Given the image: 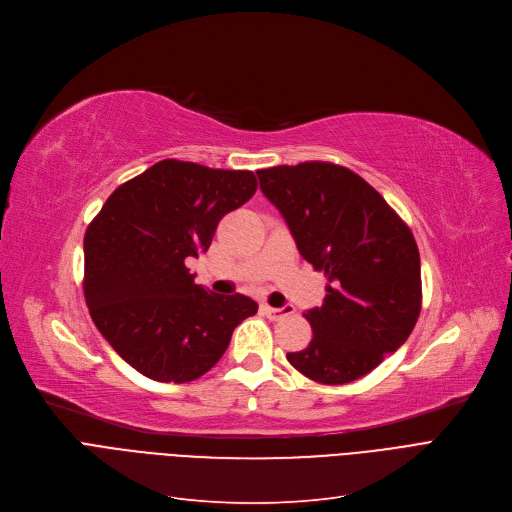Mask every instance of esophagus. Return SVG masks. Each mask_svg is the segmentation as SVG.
Returning <instances> with one entry per match:
<instances>
[{
  "mask_svg": "<svg viewBox=\"0 0 512 512\" xmlns=\"http://www.w3.org/2000/svg\"><path fill=\"white\" fill-rule=\"evenodd\" d=\"M262 312H264L266 316H269V319H273V321H281V319H285V316L294 314V306L285 304V306H281V308H273V306H269V304H262Z\"/></svg>",
  "mask_w": 512,
  "mask_h": 512,
  "instance_id": "esophagus-1",
  "label": "esophagus"
}]
</instances>
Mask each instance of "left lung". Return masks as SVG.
<instances>
[{
    "label": "left lung",
    "instance_id": "1",
    "mask_svg": "<svg viewBox=\"0 0 512 512\" xmlns=\"http://www.w3.org/2000/svg\"><path fill=\"white\" fill-rule=\"evenodd\" d=\"M256 175L302 258L329 279L323 306L306 310L312 342L287 360L319 383L356 381L415 329L421 312L415 237L379 193L344 166L304 162Z\"/></svg>",
    "mask_w": 512,
    "mask_h": 512
}]
</instances>
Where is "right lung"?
<instances>
[{
	"mask_svg": "<svg viewBox=\"0 0 512 512\" xmlns=\"http://www.w3.org/2000/svg\"><path fill=\"white\" fill-rule=\"evenodd\" d=\"M250 170L162 160L120 185L85 233V300L108 344L162 383L202 377L258 304L196 285L185 260L212 243L221 218L246 204Z\"/></svg>",
	"mask_w": 512,
	"mask_h": 512,
	"instance_id": "right-lung-1",
	"label": "right lung"
}]
</instances>
